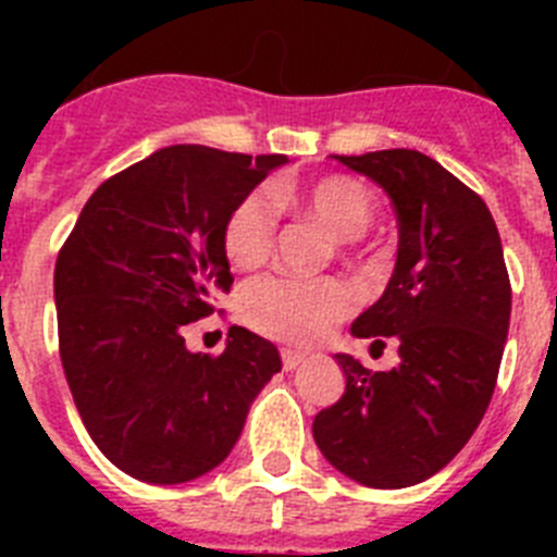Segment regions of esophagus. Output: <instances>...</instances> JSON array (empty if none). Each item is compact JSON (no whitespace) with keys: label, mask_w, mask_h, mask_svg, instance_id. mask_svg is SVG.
Masks as SVG:
<instances>
[{"label":"esophagus","mask_w":557,"mask_h":557,"mask_svg":"<svg viewBox=\"0 0 557 557\" xmlns=\"http://www.w3.org/2000/svg\"><path fill=\"white\" fill-rule=\"evenodd\" d=\"M304 357H307V354L293 351V348H284V351H282V362H284V368H287V371H293V368L301 366Z\"/></svg>","instance_id":"obj_1"}]
</instances>
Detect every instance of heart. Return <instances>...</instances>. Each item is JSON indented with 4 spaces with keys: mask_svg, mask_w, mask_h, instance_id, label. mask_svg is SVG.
Instances as JSON below:
<instances>
[{
    "mask_svg": "<svg viewBox=\"0 0 557 557\" xmlns=\"http://www.w3.org/2000/svg\"><path fill=\"white\" fill-rule=\"evenodd\" d=\"M278 209L314 220L339 239L343 253L357 250L359 236L376 218V198L346 172H329L307 184L278 181L270 189H250L236 198L220 228L223 253L236 270L262 268L278 234ZM239 309L250 329L289 346H312L348 318L354 293L339 278H287L264 275L243 289Z\"/></svg>",
    "mask_w": 557,
    "mask_h": 557,
    "instance_id": "b5f03b06",
    "label": "heart"
}]
</instances>
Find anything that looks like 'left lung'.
I'll return each instance as SVG.
<instances>
[{
  "label": "left lung",
  "instance_id": "1",
  "mask_svg": "<svg viewBox=\"0 0 557 557\" xmlns=\"http://www.w3.org/2000/svg\"><path fill=\"white\" fill-rule=\"evenodd\" d=\"M376 181L398 214L385 295L351 332L398 339L393 371L337 354L346 393L314 416L334 469L368 488H407L469 444L494 396L510 323V278L485 200L418 150L334 156Z\"/></svg>",
  "mask_w": 557,
  "mask_h": 557
}]
</instances>
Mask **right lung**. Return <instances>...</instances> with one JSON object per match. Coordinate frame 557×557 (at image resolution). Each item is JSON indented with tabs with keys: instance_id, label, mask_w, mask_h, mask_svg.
Instances as JSON below:
<instances>
[{
	"instance_id": "obj_1",
	"label": "right lung",
	"mask_w": 557,
	"mask_h": 557,
	"mask_svg": "<svg viewBox=\"0 0 557 557\" xmlns=\"http://www.w3.org/2000/svg\"><path fill=\"white\" fill-rule=\"evenodd\" d=\"M287 156L203 145L152 152L102 181L55 262L58 348L88 435L125 474L195 480L228 457L256 393L282 371L270 339L234 326L223 354L184 329L234 284L220 228Z\"/></svg>"
}]
</instances>
